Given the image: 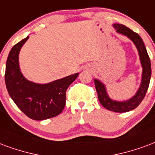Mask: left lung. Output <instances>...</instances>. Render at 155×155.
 <instances>
[{
    "instance_id": "8db88e82",
    "label": "left lung",
    "mask_w": 155,
    "mask_h": 155,
    "mask_svg": "<svg viewBox=\"0 0 155 155\" xmlns=\"http://www.w3.org/2000/svg\"><path fill=\"white\" fill-rule=\"evenodd\" d=\"M113 26L117 29V32L124 34L130 39L132 40L138 49L139 55H140L142 67H143L141 85L140 87L138 92L136 93V94L132 98L126 102H117V101H113L110 99L109 97L106 94L105 87L100 81H98V80H94V84L96 90H97V94H98V100L105 108L113 112H116V113H126V112H129L130 110L135 109L136 107L140 105V104L145 98L151 77L150 59L148 55L145 44L138 34L135 33L134 31L123 25L115 24Z\"/></svg>"
}]
</instances>
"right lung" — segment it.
<instances>
[{"label": "right lung", "mask_w": 155, "mask_h": 155, "mask_svg": "<svg viewBox=\"0 0 155 155\" xmlns=\"http://www.w3.org/2000/svg\"><path fill=\"white\" fill-rule=\"evenodd\" d=\"M28 37L10 50L8 56L5 81L9 94L19 109L29 118L37 121L59 115L66 104V89L77 78L79 73L46 84L27 81L19 67V52Z\"/></svg>", "instance_id": "obj_1"}]
</instances>
